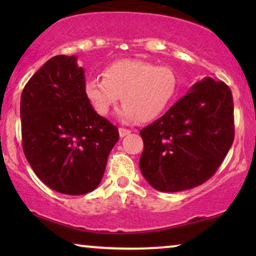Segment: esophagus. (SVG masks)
Here are the masks:
<instances>
[{
  "mask_svg": "<svg viewBox=\"0 0 256 256\" xmlns=\"http://www.w3.org/2000/svg\"><path fill=\"white\" fill-rule=\"evenodd\" d=\"M130 130L129 129H126V128H118V135H120V138H124V136H127L130 134Z\"/></svg>",
  "mask_w": 256,
  "mask_h": 256,
  "instance_id": "obj_1",
  "label": "esophagus"
}]
</instances>
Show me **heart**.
I'll return each mask as SVG.
<instances>
[{
    "label": "heart",
    "mask_w": 256,
    "mask_h": 256,
    "mask_svg": "<svg viewBox=\"0 0 256 256\" xmlns=\"http://www.w3.org/2000/svg\"><path fill=\"white\" fill-rule=\"evenodd\" d=\"M104 79L86 80L85 94L96 113L107 115L120 99L118 116L124 122L160 118L176 99L178 78L172 68L141 59H121L107 65Z\"/></svg>",
    "instance_id": "1"
}]
</instances>
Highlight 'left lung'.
<instances>
[{"label":"left lung","mask_w":256,"mask_h":256,"mask_svg":"<svg viewBox=\"0 0 256 256\" xmlns=\"http://www.w3.org/2000/svg\"><path fill=\"white\" fill-rule=\"evenodd\" d=\"M233 98L222 82L205 76L162 118L143 128L140 170L156 190L178 192L205 183L234 140Z\"/></svg>","instance_id":"obj_1"}]
</instances>
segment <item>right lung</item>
Here are the masks:
<instances>
[{
  "instance_id": "add662e5",
  "label": "right lung",
  "mask_w": 256,
  "mask_h": 256,
  "mask_svg": "<svg viewBox=\"0 0 256 256\" xmlns=\"http://www.w3.org/2000/svg\"><path fill=\"white\" fill-rule=\"evenodd\" d=\"M76 56L48 59L20 96L23 150L37 177L64 194L98 188L118 128L93 110Z\"/></svg>"
}]
</instances>
